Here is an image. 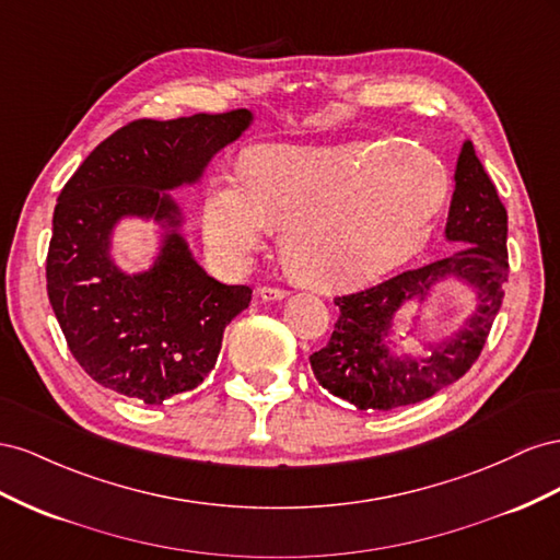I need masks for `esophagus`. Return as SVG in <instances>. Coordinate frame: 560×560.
Wrapping results in <instances>:
<instances>
[{"label": "esophagus", "instance_id": "esophagus-1", "mask_svg": "<svg viewBox=\"0 0 560 560\" xmlns=\"http://www.w3.org/2000/svg\"><path fill=\"white\" fill-rule=\"evenodd\" d=\"M258 295H260L262 300H283L285 295H289V291L277 289V285H262V289L258 291Z\"/></svg>", "mask_w": 560, "mask_h": 560}]
</instances>
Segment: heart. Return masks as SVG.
Here are the masks:
<instances>
[{
    "label": "heart",
    "mask_w": 560,
    "mask_h": 560,
    "mask_svg": "<svg viewBox=\"0 0 560 560\" xmlns=\"http://www.w3.org/2000/svg\"><path fill=\"white\" fill-rule=\"evenodd\" d=\"M445 199L448 171L429 148L275 142L246 154L242 178L209 189L201 225L230 262H244L279 225L291 275L316 291H342L412 258Z\"/></svg>",
    "instance_id": "obj_1"
}]
</instances>
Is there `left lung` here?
Listing matches in <instances>:
<instances>
[{
  "label": "left lung",
  "mask_w": 560,
  "mask_h": 560,
  "mask_svg": "<svg viewBox=\"0 0 560 560\" xmlns=\"http://www.w3.org/2000/svg\"><path fill=\"white\" fill-rule=\"evenodd\" d=\"M445 236L457 244L445 258L335 298L340 314L330 340L310 357L314 377L328 394L359 410H392L434 396L476 363L502 307L509 253L506 209L469 140L457 159ZM445 276L477 289V314L465 331L432 348L424 360L396 355L388 349L393 316L408 301L422 300Z\"/></svg>",
  "instance_id": "obj_1"
}]
</instances>
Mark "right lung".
<instances>
[{
    "instance_id": "add662e5",
    "label": "right lung",
    "mask_w": 560,
    "mask_h": 560,
    "mask_svg": "<svg viewBox=\"0 0 560 560\" xmlns=\"http://www.w3.org/2000/svg\"><path fill=\"white\" fill-rule=\"evenodd\" d=\"M250 119L248 109L136 119L105 138L62 187L46 291L72 357L109 392L159 406L199 387L225 326L248 307V285L220 283L191 258L166 189L199 180ZM124 214L154 217L170 230L158 262L133 278L108 258L110 228Z\"/></svg>"
}]
</instances>
